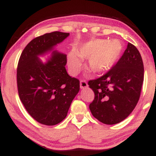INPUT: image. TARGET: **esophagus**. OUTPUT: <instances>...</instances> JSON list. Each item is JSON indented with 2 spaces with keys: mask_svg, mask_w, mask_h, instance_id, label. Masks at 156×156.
Instances as JSON below:
<instances>
[{
  "mask_svg": "<svg viewBox=\"0 0 156 156\" xmlns=\"http://www.w3.org/2000/svg\"><path fill=\"white\" fill-rule=\"evenodd\" d=\"M80 87L81 89H84V88H87L88 87V84H87V81L85 80H81L80 82Z\"/></svg>",
  "mask_w": 156,
  "mask_h": 156,
  "instance_id": "34e87169",
  "label": "esophagus"
}]
</instances>
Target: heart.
I'll list each match as a JSON object with an SVG mask.
<instances>
[{"label":"heart","mask_w":156,"mask_h":156,"mask_svg":"<svg viewBox=\"0 0 156 156\" xmlns=\"http://www.w3.org/2000/svg\"><path fill=\"white\" fill-rule=\"evenodd\" d=\"M122 51V44L117 39L107 41L94 39L72 51L67 55L69 73L75 76L79 72L81 58H88L87 66L92 72L101 73L108 70L118 60Z\"/></svg>","instance_id":"1"}]
</instances>
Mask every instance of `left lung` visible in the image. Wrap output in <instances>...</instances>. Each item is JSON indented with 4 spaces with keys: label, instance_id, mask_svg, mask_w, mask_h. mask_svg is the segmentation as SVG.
<instances>
[{
    "label": "left lung",
    "instance_id": "1",
    "mask_svg": "<svg viewBox=\"0 0 156 156\" xmlns=\"http://www.w3.org/2000/svg\"><path fill=\"white\" fill-rule=\"evenodd\" d=\"M144 80L141 54L128 42L121 58L104 75L88 84L94 93L89 104L92 115L101 122L114 125L133 112L140 98Z\"/></svg>",
    "mask_w": 156,
    "mask_h": 156
}]
</instances>
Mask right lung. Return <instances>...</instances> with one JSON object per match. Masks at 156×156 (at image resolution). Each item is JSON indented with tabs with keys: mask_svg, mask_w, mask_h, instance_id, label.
<instances>
[{
	"mask_svg": "<svg viewBox=\"0 0 156 156\" xmlns=\"http://www.w3.org/2000/svg\"><path fill=\"white\" fill-rule=\"evenodd\" d=\"M69 34L54 31L36 37L20 57L17 68L20 99L28 114L42 125H55L63 120L79 92V80L69 76L66 70L67 55L54 51L46 64L37 57Z\"/></svg>",
	"mask_w": 156,
	"mask_h": 156,
	"instance_id": "1",
	"label": "right lung"
}]
</instances>
